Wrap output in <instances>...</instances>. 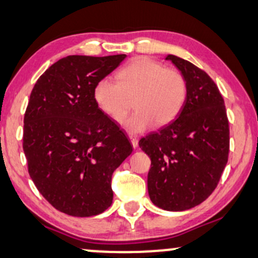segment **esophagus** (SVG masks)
I'll list each match as a JSON object with an SVG mask.
<instances>
[{
	"label": "esophagus",
	"instance_id": "esophagus-1",
	"mask_svg": "<svg viewBox=\"0 0 258 258\" xmlns=\"http://www.w3.org/2000/svg\"><path fill=\"white\" fill-rule=\"evenodd\" d=\"M128 138H130V140H131V143H132V146L133 148H138V137L137 136H135V135H130L128 136Z\"/></svg>",
	"mask_w": 258,
	"mask_h": 258
}]
</instances>
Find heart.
<instances>
[{
	"instance_id": "1",
	"label": "heart",
	"mask_w": 258,
	"mask_h": 258,
	"mask_svg": "<svg viewBox=\"0 0 258 258\" xmlns=\"http://www.w3.org/2000/svg\"><path fill=\"white\" fill-rule=\"evenodd\" d=\"M103 78L94 88V100L106 115L120 121L135 99L137 109L122 121L130 132H142L152 125L163 127L177 118L187 100L188 83L177 69L161 61L139 57L115 75Z\"/></svg>"
}]
</instances>
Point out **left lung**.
Instances as JSON below:
<instances>
[{
    "label": "left lung",
    "instance_id": "1",
    "mask_svg": "<svg viewBox=\"0 0 258 258\" xmlns=\"http://www.w3.org/2000/svg\"><path fill=\"white\" fill-rule=\"evenodd\" d=\"M184 75L188 95L174 121L139 140L151 158L150 199L167 211H185L205 201L226 167L230 128L224 99L213 80L190 61L169 54Z\"/></svg>",
    "mask_w": 258,
    "mask_h": 258
}]
</instances>
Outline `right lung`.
<instances>
[{"label":"right lung","mask_w":258,"mask_h":258,"mask_svg":"<svg viewBox=\"0 0 258 258\" xmlns=\"http://www.w3.org/2000/svg\"><path fill=\"white\" fill-rule=\"evenodd\" d=\"M126 58L68 56L38 78L24 118V152L35 187L56 210L91 217L112 205V175L132 153L99 108L94 88Z\"/></svg>","instance_id":"obj_1"}]
</instances>
